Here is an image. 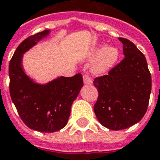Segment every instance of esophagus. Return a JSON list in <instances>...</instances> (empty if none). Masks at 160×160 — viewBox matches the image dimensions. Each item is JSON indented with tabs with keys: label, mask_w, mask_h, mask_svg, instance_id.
<instances>
[{
	"label": "esophagus",
	"mask_w": 160,
	"mask_h": 160,
	"mask_svg": "<svg viewBox=\"0 0 160 160\" xmlns=\"http://www.w3.org/2000/svg\"><path fill=\"white\" fill-rule=\"evenodd\" d=\"M83 82L84 84H86V85H91L92 83V80L88 75H84L83 77Z\"/></svg>",
	"instance_id": "34e87169"
}]
</instances>
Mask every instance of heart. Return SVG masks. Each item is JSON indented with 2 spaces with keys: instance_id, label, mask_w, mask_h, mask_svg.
Segmentation results:
<instances>
[{
  "instance_id": "obj_1",
  "label": "heart",
  "mask_w": 160,
  "mask_h": 160,
  "mask_svg": "<svg viewBox=\"0 0 160 160\" xmlns=\"http://www.w3.org/2000/svg\"><path fill=\"white\" fill-rule=\"evenodd\" d=\"M100 48L101 46L99 48H94L88 55V58H92L98 53L93 58L90 67L92 72L96 75H102L109 71L116 62L118 56L116 48L107 47L100 50Z\"/></svg>"
}]
</instances>
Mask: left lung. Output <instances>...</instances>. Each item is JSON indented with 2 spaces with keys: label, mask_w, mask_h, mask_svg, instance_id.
I'll list each match as a JSON object with an SVG mask.
<instances>
[{
  "label": "left lung",
  "mask_w": 160,
  "mask_h": 160,
  "mask_svg": "<svg viewBox=\"0 0 160 160\" xmlns=\"http://www.w3.org/2000/svg\"><path fill=\"white\" fill-rule=\"evenodd\" d=\"M124 58L104 75L94 79L98 98L93 109L98 120L111 130H121L140 121L148 108L151 75L143 53L132 42L118 38Z\"/></svg>",
  "instance_id": "1"
}]
</instances>
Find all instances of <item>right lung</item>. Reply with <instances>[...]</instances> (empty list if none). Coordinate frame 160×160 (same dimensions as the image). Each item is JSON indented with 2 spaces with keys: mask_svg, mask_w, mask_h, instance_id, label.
Returning <instances> with one entry per match:
<instances>
[{
  "mask_svg": "<svg viewBox=\"0 0 160 160\" xmlns=\"http://www.w3.org/2000/svg\"><path fill=\"white\" fill-rule=\"evenodd\" d=\"M49 33L50 30H45L25 39L9 63L12 102L25 124L43 133H53L66 126L72 104L83 85L80 73L69 78L58 77L46 84L36 82L25 73L23 54Z\"/></svg>",
  "mask_w": 160,
  "mask_h": 160,
  "instance_id": "right-lung-1",
  "label": "right lung"
}]
</instances>
